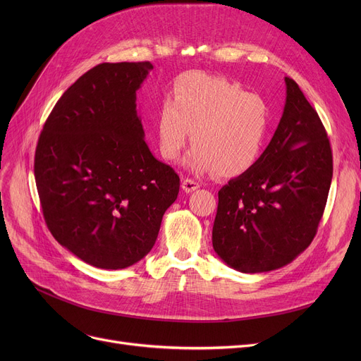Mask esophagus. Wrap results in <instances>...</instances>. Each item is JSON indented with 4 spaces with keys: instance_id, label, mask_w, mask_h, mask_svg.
<instances>
[{
    "instance_id": "obj_1",
    "label": "esophagus",
    "mask_w": 361,
    "mask_h": 361,
    "mask_svg": "<svg viewBox=\"0 0 361 361\" xmlns=\"http://www.w3.org/2000/svg\"><path fill=\"white\" fill-rule=\"evenodd\" d=\"M181 187H183V190H184L185 193H192V192L197 190V188L200 187V184H199L197 181L192 180V178H184V180L181 181Z\"/></svg>"
}]
</instances>
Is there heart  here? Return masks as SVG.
<instances>
[{
	"label": "heart",
	"instance_id": "obj_1",
	"mask_svg": "<svg viewBox=\"0 0 361 361\" xmlns=\"http://www.w3.org/2000/svg\"><path fill=\"white\" fill-rule=\"evenodd\" d=\"M158 147L176 162L190 139L185 162L193 173L237 177L260 159L269 133V108L260 94L237 83L199 71L185 73L157 112Z\"/></svg>",
	"mask_w": 361,
	"mask_h": 361
}]
</instances>
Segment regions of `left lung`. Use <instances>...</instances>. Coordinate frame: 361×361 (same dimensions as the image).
<instances>
[{"label": "left lung", "instance_id": "8db88e82", "mask_svg": "<svg viewBox=\"0 0 361 361\" xmlns=\"http://www.w3.org/2000/svg\"><path fill=\"white\" fill-rule=\"evenodd\" d=\"M259 162L218 192L216 255L235 271L259 274L293 262L313 241L332 181L326 130L298 85Z\"/></svg>", "mask_w": 361, "mask_h": 361}]
</instances>
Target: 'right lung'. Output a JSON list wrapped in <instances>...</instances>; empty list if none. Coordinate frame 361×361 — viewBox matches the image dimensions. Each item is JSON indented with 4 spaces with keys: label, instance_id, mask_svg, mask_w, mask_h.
Here are the masks:
<instances>
[{
    "label": "right lung",
    "instance_id": "right-lung-1",
    "mask_svg": "<svg viewBox=\"0 0 361 361\" xmlns=\"http://www.w3.org/2000/svg\"><path fill=\"white\" fill-rule=\"evenodd\" d=\"M149 61L102 63L55 104L35 152L48 230L101 269H124L154 247L180 177L145 142L136 92Z\"/></svg>",
    "mask_w": 361,
    "mask_h": 361
}]
</instances>
